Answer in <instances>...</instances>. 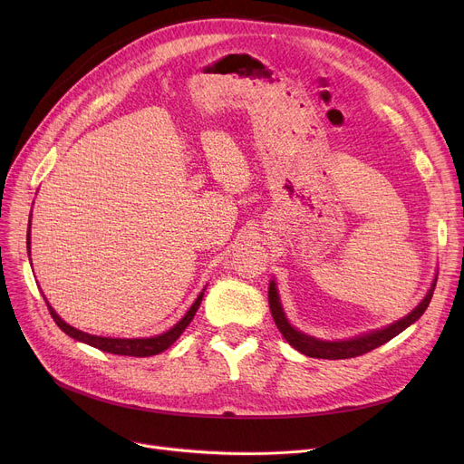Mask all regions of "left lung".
Listing matches in <instances>:
<instances>
[{
    "label": "left lung",
    "mask_w": 464,
    "mask_h": 464,
    "mask_svg": "<svg viewBox=\"0 0 464 464\" xmlns=\"http://www.w3.org/2000/svg\"><path fill=\"white\" fill-rule=\"evenodd\" d=\"M434 287H436V278L432 280V285L427 291L423 301L399 322L387 325L383 329H376L371 333L353 336L350 340H320V338L297 331L285 318L275 280L269 282V306H271V314H273V320H275L276 327L280 329V333L284 334L287 343L297 352H301L308 357H318V359H350V357H357V355L376 350L378 346L395 338L399 333H402L411 324H416L423 315V312L427 310V306L432 299V294H434Z\"/></svg>",
    "instance_id": "1"
}]
</instances>
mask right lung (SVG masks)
<instances>
[{"instance_id": "1", "label": "right lung", "mask_w": 464, "mask_h": 464, "mask_svg": "<svg viewBox=\"0 0 464 464\" xmlns=\"http://www.w3.org/2000/svg\"><path fill=\"white\" fill-rule=\"evenodd\" d=\"M32 222V219H30ZM28 250H30V233H28ZM203 295H205V289L201 291V294L198 295V299H195V303L189 306V310L186 312L184 318L175 325L170 327L169 331L158 334V336H150V338H111V336H95V334H90V333H84V331H79L75 327H71L69 324H65L60 315L56 314V310L51 306V303H46L48 306V312H51L53 320L56 322V325L65 333L69 334L71 338L79 340V343H84L88 346H93L97 350L102 352H107V353H114V355H131V357H150V355H158L161 352H165L167 348H170V344L177 343V338L184 333V329L189 325V322L193 320L195 312H198L201 301H203Z\"/></svg>"}]
</instances>
